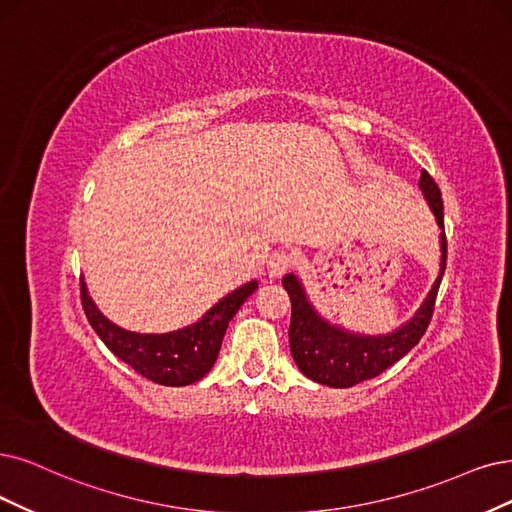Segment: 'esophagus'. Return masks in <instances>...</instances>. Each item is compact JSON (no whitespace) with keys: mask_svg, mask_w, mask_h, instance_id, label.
<instances>
[{"mask_svg":"<svg viewBox=\"0 0 512 512\" xmlns=\"http://www.w3.org/2000/svg\"><path fill=\"white\" fill-rule=\"evenodd\" d=\"M293 263H295V257H293L291 253H287V251H278V253H274V255L270 257L268 272H270V276H272V278H278V276L285 274L287 270H291V268H293Z\"/></svg>","mask_w":512,"mask_h":512,"instance_id":"34e87169","label":"esophagus"}]
</instances>
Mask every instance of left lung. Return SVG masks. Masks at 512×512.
I'll return each mask as SVG.
<instances>
[{
    "instance_id": "left-lung-1",
    "label": "left lung",
    "mask_w": 512,
    "mask_h": 512,
    "mask_svg": "<svg viewBox=\"0 0 512 512\" xmlns=\"http://www.w3.org/2000/svg\"><path fill=\"white\" fill-rule=\"evenodd\" d=\"M420 189L441 227V274L434 280L420 310L403 327L388 335H361L329 325L312 308L297 276L287 274L282 278V287L287 289L291 297V354L299 371L310 377V380L331 388H350L365 380H371V377L380 375L396 361H401L426 333L447 263V238L443 223L441 189L428 175V170H422Z\"/></svg>"
}]
</instances>
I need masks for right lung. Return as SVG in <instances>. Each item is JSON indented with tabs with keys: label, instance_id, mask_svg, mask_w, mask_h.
Wrapping results in <instances>:
<instances>
[{
	"label": "right lung",
	"instance_id": "1",
	"mask_svg": "<svg viewBox=\"0 0 512 512\" xmlns=\"http://www.w3.org/2000/svg\"><path fill=\"white\" fill-rule=\"evenodd\" d=\"M255 289L257 280L246 282L244 287L225 295L196 325L162 335L132 333L109 323L94 306L84 282L80 297L90 327L120 361L160 386H187L202 380L213 369L227 325Z\"/></svg>",
	"mask_w": 512,
	"mask_h": 512
}]
</instances>
